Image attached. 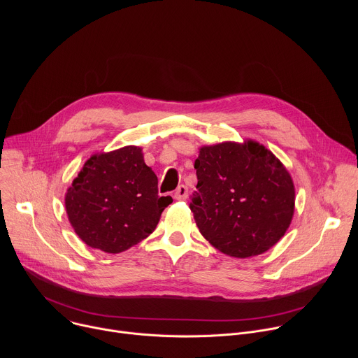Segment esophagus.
<instances>
[{
  "label": "esophagus",
  "instance_id": "esophagus-1",
  "mask_svg": "<svg viewBox=\"0 0 358 358\" xmlns=\"http://www.w3.org/2000/svg\"><path fill=\"white\" fill-rule=\"evenodd\" d=\"M187 196H188V188L185 185H178L174 192V198L177 201H184V199H187Z\"/></svg>",
  "mask_w": 358,
  "mask_h": 358
}]
</instances>
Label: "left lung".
<instances>
[{
  "instance_id": "left-lung-1",
  "label": "left lung",
  "mask_w": 358,
  "mask_h": 358,
  "mask_svg": "<svg viewBox=\"0 0 358 358\" xmlns=\"http://www.w3.org/2000/svg\"><path fill=\"white\" fill-rule=\"evenodd\" d=\"M196 191L189 208L214 248L232 258L261 255L286 234L294 214V184L264 144L222 141L199 147Z\"/></svg>"
}]
</instances>
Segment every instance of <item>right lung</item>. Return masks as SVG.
<instances>
[{"label": "right lung", "instance_id": "1", "mask_svg": "<svg viewBox=\"0 0 358 358\" xmlns=\"http://www.w3.org/2000/svg\"><path fill=\"white\" fill-rule=\"evenodd\" d=\"M157 185L141 147L96 152L65 194L68 220L87 246L120 253L155 231L173 202L170 195H159Z\"/></svg>", "mask_w": 358, "mask_h": 358}]
</instances>
